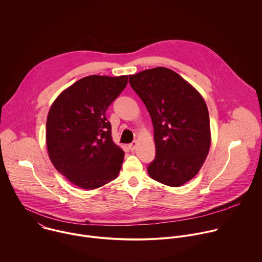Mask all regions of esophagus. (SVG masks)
I'll return each mask as SVG.
<instances>
[{
    "instance_id": "34e87169",
    "label": "esophagus",
    "mask_w": 262,
    "mask_h": 262,
    "mask_svg": "<svg viewBox=\"0 0 262 262\" xmlns=\"http://www.w3.org/2000/svg\"><path fill=\"white\" fill-rule=\"evenodd\" d=\"M137 145H138V143L136 142V141H134V142H132L129 145H128V148L130 149V150L132 151H134L135 150V149L137 148Z\"/></svg>"
}]
</instances>
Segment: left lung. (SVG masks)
Segmentation results:
<instances>
[{
	"label": "left lung",
	"instance_id": "1",
	"mask_svg": "<svg viewBox=\"0 0 262 262\" xmlns=\"http://www.w3.org/2000/svg\"><path fill=\"white\" fill-rule=\"evenodd\" d=\"M128 82L152 120L157 154L147 168L149 176L175 188L190 181L203 166L211 142L202 95L166 67L130 74Z\"/></svg>",
	"mask_w": 262,
	"mask_h": 262
}]
</instances>
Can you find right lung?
Wrapping results in <instances>:
<instances>
[{
    "mask_svg": "<svg viewBox=\"0 0 262 262\" xmlns=\"http://www.w3.org/2000/svg\"><path fill=\"white\" fill-rule=\"evenodd\" d=\"M127 76H89L62 91L47 119V146L56 170L72 184L94 190L117 178L124 151L112 139L105 111Z\"/></svg>",
    "mask_w": 262,
    "mask_h": 262,
    "instance_id": "obj_1",
    "label": "right lung"
}]
</instances>
